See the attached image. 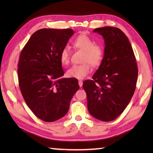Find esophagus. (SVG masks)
I'll list each match as a JSON object with an SVG mask.
<instances>
[{"label": "esophagus", "mask_w": 153, "mask_h": 153, "mask_svg": "<svg viewBox=\"0 0 153 153\" xmlns=\"http://www.w3.org/2000/svg\"><path fill=\"white\" fill-rule=\"evenodd\" d=\"M78 83H79V85L80 87H82V85H83V82L82 81H79L78 82Z\"/></svg>", "instance_id": "34e87169"}]
</instances>
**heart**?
I'll return each instance as SVG.
<instances>
[{"mask_svg":"<svg viewBox=\"0 0 153 153\" xmlns=\"http://www.w3.org/2000/svg\"><path fill=\"white\" fill-rule=\"evenodd\" d=\"M72 45L77 49L84 51L82 59L83 64L74 65L66 71V76L70 78L83 79L88 75L91 68L98 67L101 64L104 51L101 45L95 44V42L86 35H79L73 41ZM60 59L61 63L64 66L68 65L70 61V52L68 48L64 47L61 51Z\"/></svg>","mask_w":153,"mask_h":153,"instance_id":"obj_1","label":"heart"}]
</instances>
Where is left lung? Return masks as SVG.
<instances>
[{"instance_id":"obj_1","label":"left lung","mask_w":153,"mask_h":153,"mask_svg":"<svg viewBox=\"0 0 153 153\" xmlns=\"http://www.w3.org/2000/svg\"><path fill=\"white\" fill-rule=\"evenodd\" d=\"M93 32L101 35L105 40V53L93 79L85 81L83 88L91 116L110 122L118 118L130 102L138 68L131 45L121 30L106 26Z\"/></svg>"}]
</instances>
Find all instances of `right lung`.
Here are the masks:
<instances>
[{
	"label": "right lung",
	"instance_id": "add662e5",
	"mask_svg": "<svg viewBox=\"0 0 153 153\" xmlns=\"http://www.w3.org/2000/svg\"><path fill=\"white\" fill-rule=\"evenodd\" d=\"M74 33L71 29H41L31 35L19 55V89L29 108L43 121L54 122L66 115L79 88L77 79L62 77L60 53Z\"/></svg>",
	"mask_w": 153,
	"mask_h": 153
}]
</instances>
